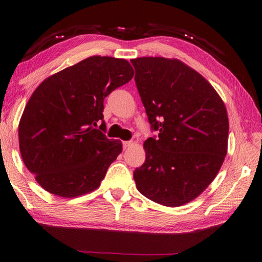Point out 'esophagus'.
<instances>
[{"instance_id": "34e87169", "label": "esophagus", "mask_w": 262, "mask_h": 262, "mask_svg": "<svg viewBox=\"0 0 262 262\" xmlns=\"http://www.w3.org/2000/svg\"><path fill=\"white\" fill-rule=\"evenodd\" d=\"M132 141H123V149H129L132 146Z\"/></svg>"}]
</instances>
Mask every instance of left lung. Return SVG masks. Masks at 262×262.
<instances>
[{
	"label": "left lung",
	"mask_w": 262,
	"mask_h": 262,
	"mask_svg": "<svg viewBox=\"0 0 262 262\" xmlns=\"http://www.w3.org/2000/svg\"><path fill=\"white\" fill-rule=\"evenodd\" d=\"M149 123L157 138L143 143L146 161L133 172L138 191L167 207L204 192L227 154L228 116L221 96L178 58L131 60Z\"/></svg>",
	"instance_id": "obj_1"
}]
</instances>
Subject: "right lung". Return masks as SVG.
I'll return each instance as SVG.
<instances>
[{
    "label": "right lung",
    "mask_w": 262,
    "mask_h": 262,
    "mask_svg": "<svg viewBox=\"0 0 262 262\" xmlns=\"http://www.w3.org/2000/svg\"><path fill=\"white\" fill-rule=\"evenodd\" d=\"M124 58L90 56L46 78L31 95L19 122L21 157L42 189L76 198L99 188L122 151L120 140L94 126L104 99L133 78Z\"/></svg>",
    "instance_id": "add662e5"
}]
</instances>
